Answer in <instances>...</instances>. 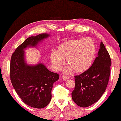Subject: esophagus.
<instances>
[{
    "label": "esophagus",
    "instance_id": "esophagus-1",
    "mask_svg": "<svg viewBox=\"0 0 121 121\" xmlns=\"http://www.w3.org/2000/svg\"><path fill=\"white\" fill-rule=\"evenodd\" d=\"M62 79H63V80L66 81V80H68V79H69V76H68L63 75V76H62Z\"/></svg>",
    "mask_w": 121,
    "mask_h": 121
}]
</instances>
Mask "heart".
<instances>
[{"mask_svg":"<svg viewBox=\"0 0 121 121\" xmlns=\"http://www.w3.org/2000/svg\"><path fill=\"white\" fill-rule=\"evenodd\" d=\"M96 51V45L91 38L69 40L59 45L58 50L51 51V65L54 70H60L66 59L70 65L66 69V72H71L74 70L77 73H83L91 67Z\"/></svg>","mask_w":121,"mask_h":121,"instance_id":"heart-1","label":"heart"}]
</instances>
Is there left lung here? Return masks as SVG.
Returning <instances> with one entry per match:
<instances>
[{
	"instance_id": "8db88e82",
	"label": "left lung",
	"mask_w": 121,
	"mask_h": 121,
	"mask_svg": "<svg viewBox=\"0 0 121 121\" xmlns=\"http://www.w3.org/2000/svg\"><path fill=\"white\" fill-rule=\"evenodd\" d=\"M111 65L109 54L101 42L91 67L85 72L74 76L75 86L72 98L77 105L86 108L98 101L108 84Z\"/></svg>"
}]
</instances>
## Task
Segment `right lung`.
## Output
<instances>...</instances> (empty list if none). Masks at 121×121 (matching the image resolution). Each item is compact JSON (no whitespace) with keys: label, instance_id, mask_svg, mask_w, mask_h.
<instances>
[{"label":"right lung","instance_id":"obj_1","mask_svg":"<svg viewBox=\"0 0 121 121\" xmlns=\"http://www.w3.org/2000/svg\"><path fill=\"white\" fill-rule=\"evenodd\" d=\"M49 36L43 33L27 38L16 49L10 61V79L15 91L25 104L37 109L43 108L51 101L53 85L59 75L50 71L42 63L29 65L24 50L36 48Z\"/></svg>","mask_w":121,"mask_h":121}]
</instances>
